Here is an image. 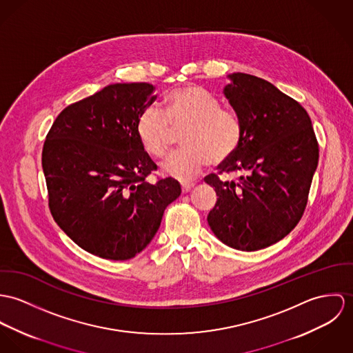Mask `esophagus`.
Instances as JSON below:
<instances>
[{"label":"esophagus","instance_id":"esophagus-1","mask_svg":"<svg viewBox=\"0 0 353 353\" xmlns=\"http://www.w3.org/2000/svg\"><path fill=\"white\" fill-rule=\"evenodd\" d=\"M194 188H195V184H181V191H183V194H188V192H191Z\"/></svg>","mask_w":353,"mask_h":353}]
</instances>
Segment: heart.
Listing matches in <instances>:
<instances>
[{
  "label": "heart",
  "instance_id": "b5f03b06",
  "mask_svg": "<svg viewBox=\"0 0 353 353\" xmlns=\"http://www.w3.org/2000/svg\"><path fill=\"white\" fill-rule=\"evenodd\" d=\"M165 114L150 105L137 120L142 149L153 158L166 157L173 130H184V150L163 165L166 176L190 181L207 165H222L233 157L243 137V124L234 111L221 108L219 100L197 85H185L166 96Z\"/></svg>",
  "mask_w": 353,
  "mask_h": 353
}]
</instances>
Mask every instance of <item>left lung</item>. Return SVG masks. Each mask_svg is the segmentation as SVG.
I'll list each match as a JSON object with an SVG mask.
<instances>
[{
  "label": "left lung",
  "instance_id": "8db88e82",
  "mask_svg": "<svg viewBox=\"0 0 353 353\" xmlns=\"http://www.w3.org/2000/svg\"><path fill=\"white\" fill-rule=\"evenodd\" d=\"M223 93L242 120L243 137L219 173L208 174L218 200L207 221L228 246L254 252L283 239L301 221L314 172L318 142L306 110L265 79L245 73L229 76Z\"/></svg>",
  "mask_w": 353,
  "mask_h": 353
}]
</instances>
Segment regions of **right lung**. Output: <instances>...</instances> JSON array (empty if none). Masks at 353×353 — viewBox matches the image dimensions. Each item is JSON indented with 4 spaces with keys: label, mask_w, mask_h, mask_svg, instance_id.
I'll use <instances>...</instances> for the list:
<instances>
[{
    "label": "right lung",
    "mask_w": 353,
    "mask_h": 353,
    "mask_svg": "<svg viewBox=\"0 0 353 353\" xmlns=\"http://www.w3.org/2000/svg\"><path fill=\"white\" fill-rule=\"evenodd\" d=\"M154 90L148 82L108 85L66 107L44 141L51 215L79 248L101 259L128 260L142 252L181 194L172 177L145 181L157 165L135 127L157 99Z\"/></svg>",
    "instance_id": "add662e5"
}]
</instances>
